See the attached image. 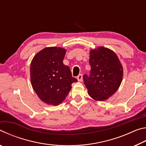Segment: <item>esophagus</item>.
Returning a JSON list of instances; mask_svg holds the SVG:
<instances>
[{"label":"esophagus","mask_w":146,"mask_h":146,"mask_svg":"<svg viewBox=\"0 0 146 146\" xmlns=\"http://www.w3.org/2000/svg\"><path fill=\"white\" fill-rule=\"evenodd\" d=\"M82 79H83V75L82 74H80V75H78L77 76V80L79 82H81V81H82Z\"/></svg>","instance_id":"1"}]
</instances>
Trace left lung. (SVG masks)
Masks as SVG:
<instances>
[{"instance_id":"left-lung-1","label":"left lung","mask_w":146,"mask_h":146,"mask_svg":"<svg viewBox=\"0 0 146 146\" xmlns=\"http://www.w3.org/2000/svg\"><path fill=\"white\" fill-rule=\"evenodd\" d=\"M90 75L83 76L89 95L98 101L108 99L122 82L123 68L119 59L111 49L99 47L90 51Z\"/></svg>"}]
</instances>
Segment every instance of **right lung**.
<instances>
[{
    "label": "right lung",
    "mask_w": 146,
    "mask_h": 146,
    "mask_svg": "<svg viewBox=\"0 0 146 146\" xmlns=\"http://www.w3.org/2000/svg\"><path fill=\"white\" fill-rule=\"evenodd\" d=\"M66 49L46 48L36 54L30 66L31 82L38 97L48 104L57 106L67 97L71 84L77 82L70 68L64 65Z\"/></svg>",
    "instance_id": "1"
}]
</instances>
